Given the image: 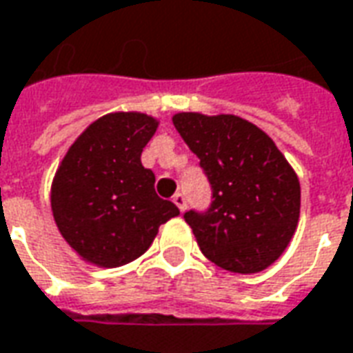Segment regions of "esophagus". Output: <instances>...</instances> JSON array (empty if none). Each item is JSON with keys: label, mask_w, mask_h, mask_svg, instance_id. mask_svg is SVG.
<instances>
[{"label": "esophagus", "mask_w": 353, "mask_h": 353, "mask_svg": "<svg viewBox=\"0 0 353 353\" xmlns=\"http://www.w3.org/2000/svg\"><path fill=\"white\" fill-rule=\"evenodd\" d=\"M174 204H176L177 208H179V212H185V208H187V201H185V196L181 193H176L174 194Z\"/></svg>", "instance_id": "34e87169"}]
</instances>
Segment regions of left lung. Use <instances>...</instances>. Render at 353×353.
Returning a JSON list of instances; mask_svg holds the SVG:
<instances>
[{"label":"left lung","instance_id":"obj_1","mask_svg":"<svg viewBox=\"0 0 353 353\" xmlns=\"http://www.w3.org/2000/svg\"><path fill=\"white\" fill-rule=\"evenodd\" d=\"M172 122L212 185L210 208L185 212L201 252L241 275L270 268L296 231V172L270 135L245 118L177 112Z\"/></svg>","mask_w":353,"mask_h":353}]
</instances>
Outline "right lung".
Returning <instances> with one entry per match:
<instances>
[{
  "label": "right lung",
  "mask_w": 353,
  "mask_h": 353,
  "mask_svg": "<svg viewBox=\"0 0 353 353\" xmlns=\"http://www.w3.org/2000/svg\"><path fill=\"white\" fill-rule=\"evenodd\" d=\"M157 128L159 120L143 112H110L88 125L59 164L51 183L53 218L85 262H134L160 225L179 214L157 194L154 174L141 164Z\"/></svg>",
  "instance_id": "right-lung-1"
}]
</instances>
